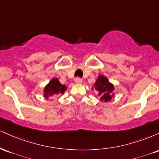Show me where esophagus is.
Returning a JSON list of instances; mask_svg holds the SVG:
<instances>
[{"mask_svg":"<svg viewBox=\"0 0 159 159\" xmlns=\"http://www.w3.org/2000/svg\"><path fill=\"white\" fill-rule=\"evenodd\" d=\"M74 81L75 82L76 84H81L82 83V79H81V78H80L79 77H77V78H75Z\"/></svg>","mask_w":159,"mask_h":159,"instance_id":"1","label":"esophagus"}]
</instances>
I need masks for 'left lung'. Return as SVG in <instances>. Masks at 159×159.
<instances>
[{"instance_id": "1", "label": "left lung", "mask_w": 159, "mask_h": 159, "mask_svg": "<svg viewBox=\"0 0 159 159\" xmlns=\"http://www.w3.org/2000/svg\"><path fill=\"white\" fill-rule=\"evenodd\" d=\"M94 86L95 90L98 93L97 96H99L101 101H110L113 97L112 93L114 88V86L108 81L107 78L99 75Z\"/></svg>"}]
</instances>
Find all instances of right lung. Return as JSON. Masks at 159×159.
Returning a JSON list of instances; mask_svg holds the SVG:
<instances>
[{
  "mask_svg": "<svg viewBox=\"0 0 159 159\" xmlns=\"http://www.w3.org/2000/svg\"><path fill=\"white\" fill-rule=\"evenodd\" d=\"M66 90V86L62 85L57 78H53L49 82L48 84H47L45 87L44 96L46 98H48L49 96H54V95L63 94Z\"/></svg>",
  "mask_w": 159,
  "mask_h": 159,
  "instance_id": "add662e5",
  "label": "right lung"
}]
</instances>
